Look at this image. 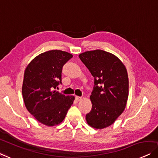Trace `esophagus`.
<instances>
[{"mask_svg": "<svg viewBox=\"0 0 158 158\" xmlns=\"http://www.w3.org/2000/svg\"><path fill=\"white\" fill-rule=\"evenodd\" d=\"M75 100H76L77 101H81L82 100V97H80V96H75Z\"/></svg>", "mask_w": 158, "mask_h": 158, "instance_id": "34e87169", "label": "esophagus"}]
</instances>
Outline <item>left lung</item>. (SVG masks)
Listing matches in <instances>:
<instances>
[{
    "label": "left lung",
    "instance_id": "8db88e82",
    "mask_svg": "<svg viewBox=\"0 0 158 158\" xmlns=\"http://www.w3.org/2000/svg\"><path fill=\"white\" fill-rule=\"evenodd\" d=\"M79 58L94 77L92 109L86 121L93 128H105L115 122L126 106L129 93L126 68L115 55L102 50L86 51Z\"/></svg>",
    "mask_w": 158,
    "mask_h": 158
}]
</instances>
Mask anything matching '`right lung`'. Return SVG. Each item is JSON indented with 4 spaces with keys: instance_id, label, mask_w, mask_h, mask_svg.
Returning a JSON list of instances; mask_svg holds the SVG:
<instances>
[{
    "instance_id": "right-lung-1",
    "label": "right lung",
    "mask_w": 158,
    "mask_h": 158,
    "mask_svg": "<svg viewBox=\"0 0 158 158\" xmlns=\"http://www.w3.org/2000/svg\"><path fill=\"white\" fill-rule=\"evenodd\" d=\"M73 58L69 52L52 50L31 61L24 73L22 94L25 106L36 120L47 126L60 124L73 103L74 96L55 89L61 84L63 65Z\"/></svg>"
}]
</instances>
